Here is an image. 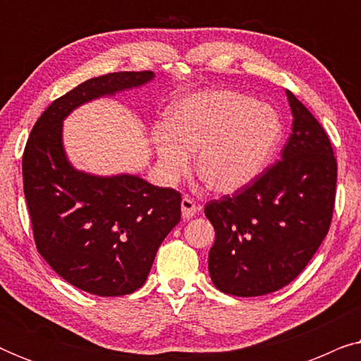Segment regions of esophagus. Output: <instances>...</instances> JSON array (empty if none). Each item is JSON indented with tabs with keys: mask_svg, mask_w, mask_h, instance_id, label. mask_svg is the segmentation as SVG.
I'll return each mask as SVG.
<instances>
[{
	"mask_svg": "<svg viewBox=\"0 0 361 361\" xmlns=\"http://www.w3.org/2000/svg\"><path fill=\"white\" fill-rule=\"evenodd\" d=\"M180 210H182V219L190 220L192 216H195L197 212H199V205H197L194 200H190L189 197H184L180 202Z\"/></svg>",
	"mask_w": 361,
	"mask_h": 361,
	"instance_id": "34e87169",
	"label": "esophagus"
}]
</instances>
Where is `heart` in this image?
Instances as JSON below:
<instances>
[{
	"mask_svg": "<svg viewBox=\"0 0 361 361\" xmlns=\"http://www.w3.org/2000/svg\"><path fill=\"white\" fill-rule=\"evenodd\" d=\"M281 131L273 106L240 92L214 90L177 103L169 123L152 130V142L167 180L185 176L197 152L195 171L205 185L233 194L263 172Z\"/></svg>",
	"mask_w": 361,
	"mask_h": 361,
	"instance_id": "b5f03b06",
	"label": "heart"
}]
</instances>
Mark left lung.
I'll return each mask as SVG.
<instances>
[{
    "instance_id": "left-lung-1",
    "label": "left lung",
    "mask_w": 361,
    "mask_h": 361,
    "mask_svg": "<svg viewBox=\"0 0 361 361\" xmlns=\"http://www.w3.org/2000/svg\"><path fill=\"white\" fill-rule=\"evenodd\" d=\"M293 133L281 161L231 197L212 200L209 273L221 293L255 298L298 278L327 236L337 161L312 113L286 90Z\"/></svg>"
}]
</instances>
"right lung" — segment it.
<instances>
[{
  "instance_id": "add662e5",
  "label": "right lung",
  "mask_w": 361,
  "mask_h": 361,
  "mask_svg": "<svg viewBox=\"0 0 361 361\" xmlns=\"http://www.w3.org/2000/svg\"><path fill=\"white\" fill-rule=\"evenodd\" d=\"M154 72L90 78L57 98L29 135L23 182L37 251L85 293L113 298L140 289L156 253L180 221V194L136 174L77 169L63 147V120L78 106L141 88Z\"/></svg>"
}]
</instances>
